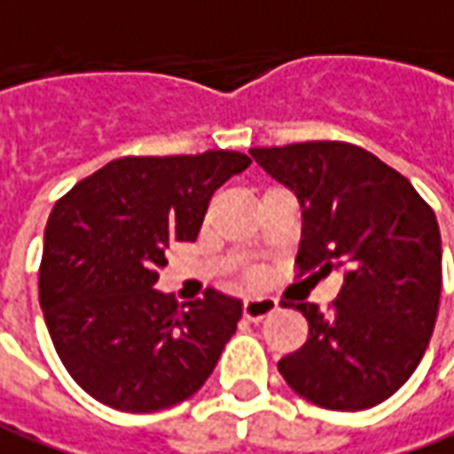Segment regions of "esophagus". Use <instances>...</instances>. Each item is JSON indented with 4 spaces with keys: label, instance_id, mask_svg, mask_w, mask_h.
<instances>
[{
    "label": "esophagus",
    "instance_id": "obj_1",
    "mask_svg": "<svg viewBox=\"0 0 454 454\" xmlns=\"http://www.w3.org/2000/svg\"><path fill=\"white\" fill-rule=\"evenodd\" d=\"M278 304L274 299H246L243 301V317L248 321H261L266 317H271Z\"/></svg>",
    "mask_w": 454,
    "mask_h": 454
}]
</instances>
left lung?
<instances>
[{
    "instance_id": "1",
    "label": "left lung",
    "mask_w": 454,
    "mask_h": 454,
    "mask_svg": "<svg viewBox=\"0 0 454 454\" xmlns=\"http://www.w3.org/2000/svg\"><path fill=\"white\" fill-rule=\"evenodd\" d=\"M301 206V271H339L329 311L301 301V349L278 372L299 397L359 412L412 377L427 352L442 291V239L412 183L349 143H296L248 150Z\"/></svg>"
}]
</instances>
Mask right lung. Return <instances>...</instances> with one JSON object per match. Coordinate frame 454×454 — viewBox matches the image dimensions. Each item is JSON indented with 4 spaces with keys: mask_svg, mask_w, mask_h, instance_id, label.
I'll return each instance as SVG.
<instances>
[{
    "mask_svg": "<svg viewBox=\"0 0 454 454\" xmlns=\"http://www.w3.org/2000/svg\"><path fill=\"white\" fill-rule=\"evenodd\" d=\"M248 165L233 150L120 158L57 200L40 304L62 364L90 397L120 412H158L211 377L241 299L208 289L178 306L153 286L170 243L196 241L213 191Z\"/></svg>",
    "mask_w": 454,
    "mask_h": 454,
    "instance_id": "add662e5",
    "label": "right lung"
}]
</instances>
